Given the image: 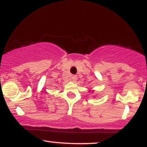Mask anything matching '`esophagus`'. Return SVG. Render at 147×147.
Returning <instances> with one entry per match:
<instances>
[{
    "mask_svg": "<svg viewBox=\"0 0 147 147\" xmlns=\"http://www.w3.org/2000/svg\"><path fill=\"white\" fill-rule=\"evenodd\" d=\"M71 81L72 82H77V76H72L71 77Z\"/></svg>",
    "mask_w": 147,
    "mask_h": 147,
    "instance_id": "34e87169",
    "label": "esophagus"
}]
</instances>
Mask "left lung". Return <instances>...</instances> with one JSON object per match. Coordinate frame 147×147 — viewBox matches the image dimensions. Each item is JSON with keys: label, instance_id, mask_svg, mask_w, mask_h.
<instances>
[{"label": "left lung", "instance_id": "obj_1", "mask_svg": "<svg viewBox=\"0 0 147 147\" xmlns=\"http://www.w3.org/2000/svg\"><path fill=\"white\" fill-rule=\"evenodd\" d=\"M92 92H93V90H92ZM89 92H90V91H89Z\"/></svg>", "mask_w": 147, "mask_h": 147}]
</instances>
